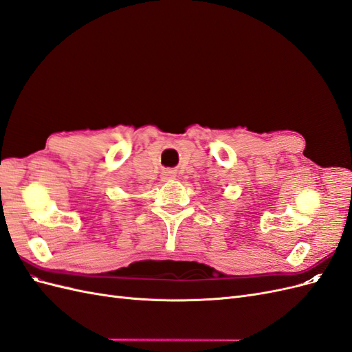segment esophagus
I'll return each mask as SVG.
<instances>
[{"instance_id": "esophagus-1", "label": "esophagus", "mask_w": 352, "mask_h": 352, "mask_svg": "<svg viewBox=\"0 0 352 352\" xmlns=\"http://www.w3.org/2000/svg\"><path fill=\"white\" fill-rule=\"evenodd\" d=\"M163 176H164V179H173L175 177V172H173V170H164Z\"/></svg>"}]
</instances>
